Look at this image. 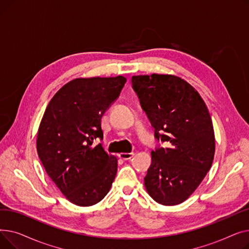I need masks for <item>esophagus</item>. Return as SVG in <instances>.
Segmentation results:
<instances>
[{
  "mask_svg": "<svg viewBox=\"0 0 249 249\" xmlns=\"http://www.w3.org/2000/svg\"><path fill=\"white\" fill-rule=\"evenodd\" d=\"M119 155V158L122 159L123 160H131L133 156H134V152H121L118 154Z\"/></svg>",
  "mask_w": 249,
  "mask_h": 249,
  "instance_id": "34e87169",
  "label": "esophagus"
}]
</instances>
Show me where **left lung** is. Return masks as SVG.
<instances>
[{"instance_id": "8db88e82", "label": "left lung", "mask_w": 249, "mask_h": 249, "mask_svg": "<svg viewBox=\"0 0 249 249\" xmlns=\"http://www.w3.org/2000/svg\"><path fill=\"white\" fill-rule=\"evenodd\" d=\"M132 85L154 136L166 142V147L151 151L145 189L159 204H180L212 166L215 134L210 113L198 90L179 76L133 75Z\"/></svg>"}]
</instances>
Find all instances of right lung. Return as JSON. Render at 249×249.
Returning <instances> with one entry per match:
<instances>
[{
    "mask_svg": "<svg viewBox=\"0 0 249 249\" xmlns=\"http://www.w3.org/2000/svg\"><path fill=\"white\" fill-rule=\"evenodd\" d=\"M126 77H78L52 97L38 128L36 148L49 178L71 203L89 207L104 199L117 174V158L94 140L103 137V114Z\"/></svg>",
    "mask_w": 249,
    "mask_h": 249,
    "instance_id": "1",
    "label": "right lung"
}]
</instances>
